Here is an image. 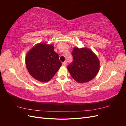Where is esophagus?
Returning <instances> with one entry per match:
<instances>
[{
  "label": "esophagus",
  "instance_id": "obj_1",
  "mask_svg": "<svg viewBox=\"0 0 126 126\" xmlns=\"http://www.w3.org/2000/svg\"><path fill=\"white\" fill-rule=\"evenodd\" d=\"M63 66H67V62H66V61L63 63Z\"/></svg>",
  "mask_w": 126,
  "mask_h": 126
}]
</instances>
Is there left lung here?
Returning <instances> with one entry per match:
<instances>
[{
	"mask_svg": "<svg viewBox=\"0 0 126 126\" xmlns=\"http://www.w3.org/2000/svg\"><path fill=\"white\" fill-rule=\"evenodd\" d=\"M71 55L73 61L68 64L67 69L76 81H89L97 75L100 67L99 61L92 51L88 48L75 47Z\"/></svg>",
	"mask_w": 126,
	"mask_h": 126,
	"instance_id": "left-lung-1",
	"label": "left lung"
}]
</instances>
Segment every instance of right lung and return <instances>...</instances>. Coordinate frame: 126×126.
<instances>
[{
	"instance_id": "obj_1",
	"label": "right lung",
	"mask_w": 126,
	"mask_h": 126,
	"mask_svg": "<svg viewBox=\"0 0 126 126\" xmlns=\"http://www.w3.org/2000/svg\"><path fill=\"white\" fill-rule=\"evenodd\" d=\"M54 49L52 45L39 44L27 54V68L30 75L37 80L48 81L62 66L59 55Z\"/></svg>"
}]
</instances>
